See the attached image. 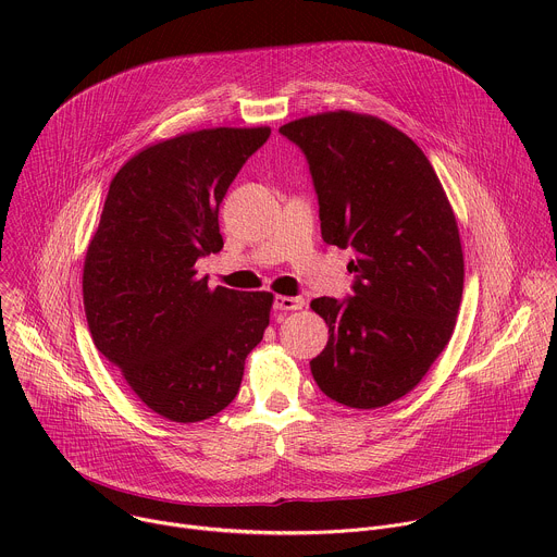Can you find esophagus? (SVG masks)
Returning <instances> with one entry per match:
<instances>
[{
	"mask_svg": "<svg viewBox=\"0 0 557 557\" xmlns=\"http://www.w3.org/2000/svg\"><path fill=\"white\" fill-rule=\"evenodd\" d=\"M273 306H275L277 310H297V308H301V306H304V299H301V297L277 295V297L273 299Z\"/></svg>",
	"mask_w": 557,
	"mask_h": 557,
	"instance_id": "esophagus-1",
	"label": "esophagus"
}]
</instances>
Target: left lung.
I'll return each instance as SVG.
<instances>
[{
  "instance_id": "left-lung-1",
  "label": "left lung",
  "mask_w": 557,
  "mask_h": 557,
  "mask_svg": "<svg viewBox=\"0 0 557 557\" xmlns=\"http://www.w3.org/2000/svg\"><path fill=\"white\" fill-rule=\"evenodd\" d=\"M280 134L306 158L324 243L355 251L352 295L310 301L329 324L312 379L342 406H387L454 333L465 275L456 218L419 145L381 119L342 110Z\"/></svg>"
}]
</instances>
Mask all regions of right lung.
<instances>
[{"instance_id": "add662e5", "label": "right lung", "mask_w": 557, "mask_h": 557, "mask_svg": "<svg viewBox=\"0 0 557 557\" xmlns=\"http://www.w3.org/2000/svg\"><path fill=\"white\" fill-rule=\"evenodd\" d=\"M269 127H215L136 153L110 183L84 267V306L99 352L138 399L196 423L240 389L262 342L271 293L209 288L196 262L222 249L220 202Z\"/></svg>"}]
</instances>
